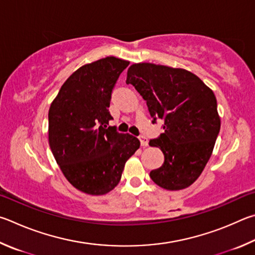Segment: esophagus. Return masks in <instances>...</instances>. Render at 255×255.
<instances>
[{
	"mask_svg": "<svg viewBox=\"0 0 255 255\" xmlns=\"http://www.w3.org/2000/svg\"><path fill=\"white\" fill-rule=\"evenodd\" d=\"M139 140H140V143H141L142 146H146V145H148V139H146L145 136L140 135V136H139Z\"/></svg>",
	"mask_w": 255,
	"mask_h": 255,
	"instance_id": "obj_1",
	"label": "esophagus"
}]
</instances>
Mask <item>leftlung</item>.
Masks as SVG:
<instances>
[{
  "label": "left lung",
  "mask_w": 255,
  "mask_h": 255,
  "mask_svg": "<svg viewBox=\"0 0 255 255\" xmlns=\"http://www.w3.org/2000/svg\"><path fill=\"white\" fill-rule=\"evenodd\" d=\"M127 84L146 102L152 123L163 122L164 132L149 144L164 161L150 178L167 190L187 188L203 172L221 130L213 91L188 70L150 62L132 65Z\"/></svg>",
  "instance_id": "8db88e82"
}]
</instances>
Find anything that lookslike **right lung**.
<instances>
[{"label": "right lung", "mask_w": 255, "mask_h": 255, "mask_svg": "<svg viewBox=\"0 0 255 255\" xmlns=\"http://www.w3.org/2000/svg\"><path fill=\"white\" fill-rule=\"evenodd\" d=\"M130 62L106 57L77 69L49 109V145L75 188L107 194L119 184L124 164L140 148L131 134L109 127L112 92Z\"/></svg>", "instance_id": "right-lung-1"}]
</instances>
